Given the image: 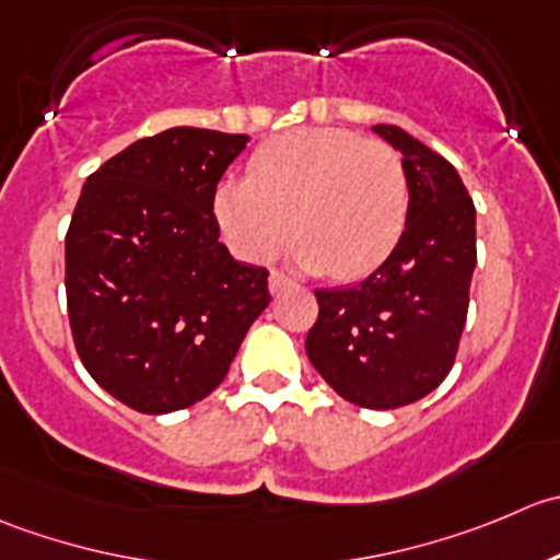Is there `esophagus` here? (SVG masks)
<instances>
[{"label":"esophagus","mask_w":560,"mask_h":560,"mask_svg":"<svg viewBox=\"0 0 560 560\" xmlns=\"http://www.w3.org/2000/svg\"><path fill=\"white\" fill-rule=\"evenodd\" d=\"M291 285H293V280L288 278V275H282V272H278V269H272V275H269V291L282 293L285 288H291Z\"/></svg>","instance_id":"1"}]
</instances>
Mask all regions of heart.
Instances as JSON below:
<instances>
[{"instance_id": "1", "label": "heart", "mask_w": 560, "mask_h": 560, "mask_svg": "<svg viewBox=\"0 0 560 560\" xmlns=\"http://www.w3.org/2000/svg\"><path fill=\"white\" fill-rule=\"evenodd\" d=\"M408 203L406 165L389 143L315 127L258 147L247 179H225L214 192V220L245 261L272 258L293 225L299 267L357 280L395 250Z\"/></svg>"}]
</instances>
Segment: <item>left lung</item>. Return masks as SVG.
<instances>
[{"mask_svg":"<svg viewBox=\"0 0 560 560\" xmlns=\"http://www.w3.org/2000/svg\"><path fill=\"white\" fill-rule=\"evenodd\" d=\"M375 132L402 152L406 231L362 282L320 288L307 357L348 402L375 411L422 400L450 375L476 267V209L455 165L395 125Z\"/></svg>","mask_w":560,"mask_h":560,"instance_id":"8db88e82","label":"left lung"}]
</instances>
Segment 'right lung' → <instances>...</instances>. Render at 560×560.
I'll use <instances>...</instances> for the list:
<instances>
[{
    "label": "right lung",
    "mask_w": 560,
    "mask_h": 560,
    "mask_svg": "<svg viewBox=\"0 0 560 560\" xmlns=\"http://www.w3.org/2000/svg\"><path fill=\"white\" fill-rule=\"evenodd\" d=\"M247 136L171 127L130 143L86 179L65 236L75 351L108 395L171 413L218 389L269 272L231 258L214 220L220 176Z\"/></svg>",
    "instance_id": "1"
}]
</instances>
